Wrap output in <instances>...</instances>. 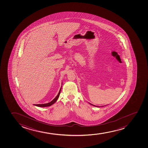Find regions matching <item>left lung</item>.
<instances>
[{
    "label": "left lung",
    "mask_w": 148,
    "mask_h": 148,
    "mask_svg": "<svg viewBox=\"0 0 148 148\" xmlns=\"http://www.w3.org/2000/svg\"><path fill=\"white\" fill-rule=\"evenodd\" d=\"M90 104H91V105H92L94 106H96V107H97V106H96L93 105H92V104H90Z\"/></svg>",
    "instance_id": "8db88e82"
}]
</instances>
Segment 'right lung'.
Masks as SVG:
<instances>
[{"label":"right lung","instance_id":"right-lung-1","mask_svg":"<svg viewBox=\"0 0 148 148\" xmlns=\"http://www.w3.org/2000/svg\"><path fill=\"white\" fill-rule=\"evenodd\" d=\"M62 87H61V88L60 89L59 92L58 94V95H57L55 98L53 100L51 101V102L48 103H46V104H34V105L36 106H38V107H49L50 106L53 105V104H54L56 102V101L57 100L58 98L59 97L60 94L61 92V90Z\"/></svg>","mask_w":148,"mask_h":148}]
</instances>
